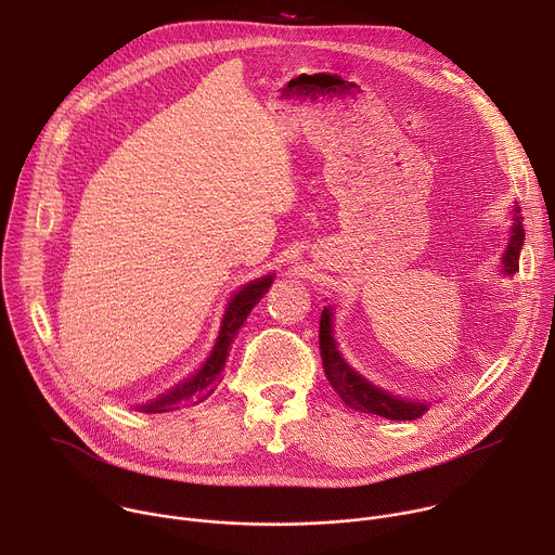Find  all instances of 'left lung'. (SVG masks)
<instances>
[{
    "mask_svg": "<svg viewBox=\"0 0 555 555\" xmlns=\"http://www.w3.org/2000/svg\"><path fill=\"white\" fill-rule=\"evenodd\" d=\"M518 206L514 208V225H512V236H509V246L503 255V268L507 274H514L518 270V255L525 242V232L518 215ZM332 307H325L321 313V332H319V343H321V358L325 366V375L334 390L338 392V398L349 406L360 413H373L386 420H417L422 417L428 409L422 402H409L400 400L395 395H388L386 390L373 386L366 382L362 375H358L338 353L334 332H332Z\"/></svg>",
    "mask_w": 555,
    "mask_h": 555,
    "instance_id": "obj_1",
    "label": "left lung"
}]
</instances>
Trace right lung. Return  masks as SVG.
Instances as JSON below:
<instances>
[{
    "mask_svg": "<svg viewBox=\"0 0 555 555\" xmlns=\"http://www.w3.org/2000/svg\"><path fill=\"white\" fill-rule=\"evenodd\" d=\"M272 281H274L272 276H266L255 283H248L242 292H236L225 309L221 332L217 336V345H215L212 353L208 356V360L204 362V366L195 375H191L189 379H184L182 384L171 388L169 392H163L160 398H155L149 404H142L138 409L142 413H165V411H176L180 406L204 402L221 379V371L225 366V358H228V351H230V345H232L236 332H240V327L248 319L253 307L268 292Z\"/></svg>",
    "mask_w": 555,
    "mask_h": 555,
    "instance_id": "1",
    "label": "right lung"
}]
</instances>
